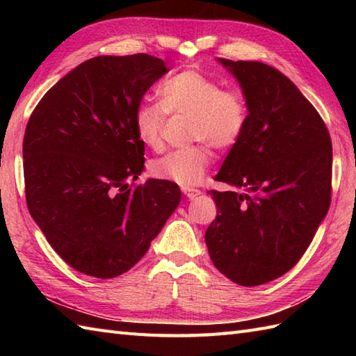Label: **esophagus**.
Instances as JSON below:
<instances>
[{
    "mask_svg": "<svg viewBox=\"0 0 356 356\" xmlns=\"http://www.w3.org/2000/svg\"><path fill=\"white\" fill-rule=\"evenodd\" d=\"M182 191H184V194L186 195L188 199H195V197H197V195H200V194H202V191H200V190H197V188H191V186H185V188H182Z\"/></svg>",
    "mask_w": 356,
    "mask_h": 356,
    "instance_id": "1",
    "label": "esophagus"
}]
</instances>
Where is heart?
Instances as JSON below:
<instances>
[{
    "label": "heart",
    "mask_w": 356,
    "mask_h": 356,
    "mask_svg": "<svg viewBox=\"0 0 356 356\" xmlns=\"http://www.w3.org/2000/svg\"><path fill=\"white\" fill-rule=\"evenodd\" d=\"M161 102L143 101L134 110L133 124L139 140L149 148L162 145L166 118L190 116L188 138L202 140L172 149L149 163L153 177L182 186L199 184L217 149L236 147L249 120L245 93L237 87L222 88L220 81L199 69L170 74L157 87Z\"/></svg>",
    "instance_id": "1"
}]
</instances>
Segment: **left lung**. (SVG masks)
<instances>
[{"instance_id":"8db88e82","label":"left lung","mask_w":356,"mask_h":356,"mask_svg":"<svg viewBox=\"0 0 356 356\" xmlns=\"http://www.w3.org/2000/svg\"><path fill=\"white\" fill-rule=\"evenodd\" d=\"M218 61L243 88L249 120L214 180L247 193H209L217 217L205 241L225 277L259 286L298 263L327 214L332 142L320 113L282 72L257 61Z\"/></svg>"}]
</instances>
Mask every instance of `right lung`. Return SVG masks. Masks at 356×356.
Returning a JSON list of instances; mask_svg holds the SVG:
<instances>
[{
	"label": "right lung",
	"mask_w": 356,
	"mask_h": 356,
	"mask_svg": "<svg viewBox=\"0 0 356 356\" xmlns=\"http://www.w3.org/2000/svg\"><path fill=\"white\" fill-rule=\"evenodd\" d=\"M147 53L96 56L59 79L26 127V202L50 246L96 278L130 270L180 202L168 180L134 182L145 145L134 110L168 72Z\"/></svg>",
	"instance_id": "obj_1"
}]
</instances>
